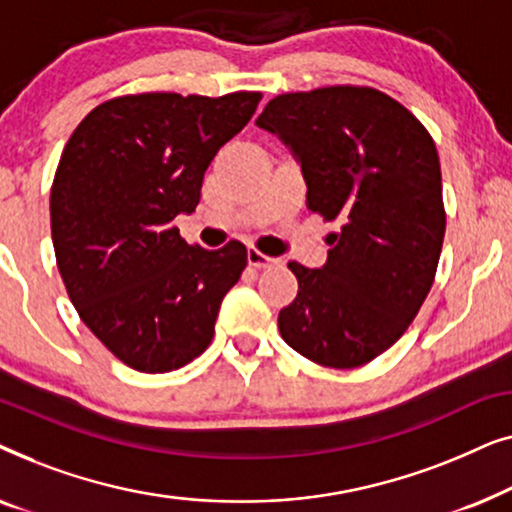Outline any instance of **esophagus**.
I'll return each instance as SVG.
<instances>
[{"label":"esophagus","instance_id":"obj_1","mask_svg":"<svg viewBox=\"0 0 512 512\" xmlns=\"http://www.w3.org/2000/svg\"><path fill=\"white\" fill-rule=\"evenodd\" d=\"M247 258H249V265H251V268H258V270H263V268H272V265H277V263H279V258L265 256V254H261V251H258V249H249V251H247Z\"/></svg>","mask_w":512,"mask_h":512}]
</instances>
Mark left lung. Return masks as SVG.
Instances as JSON below:
<instances>
[{
  "label": "left lung",
  "instance_id": "8db88e82",
  "mask_svg": "<svg viewBox=\"0 0 512 512\" xmlns=\"http://www.w3.org/2000/svg\"><path fill=\"white\" fill-rule=\"evenodd\" d=\"M256 125L293 151L307 207L340 223L324 268L289 263L298 296L279 312V333L319 366L359 368L408 331L436 277L445 237L436 144L401 102L368 86L277 95Z\"/></svg>",
  "mask_w": 512,
  "mask_h": 512
}]
</instances>
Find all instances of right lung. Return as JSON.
Returning a JSON list of instances; mask_svg holds the SVG:
<instances>
[{
	"label": "right lung",
	"instance_id": "1",
	"mask_svg": "<svg viewBox=\"0 0 512 512\" xmlns=\"http://www.w3.org/2000/svg\"><path fill=\"white\" fill-rule=\"evenodd\" d=\"M258 102L249 90L114 97L62 151L51 186L60 277L83 324L139 373H170L205 352L247 268L242 242L191 247L172 221L195 212L209 163Z\"/></svg>",
	"mask_w": 512,
	"mask_h": 512
}]
</instances>
